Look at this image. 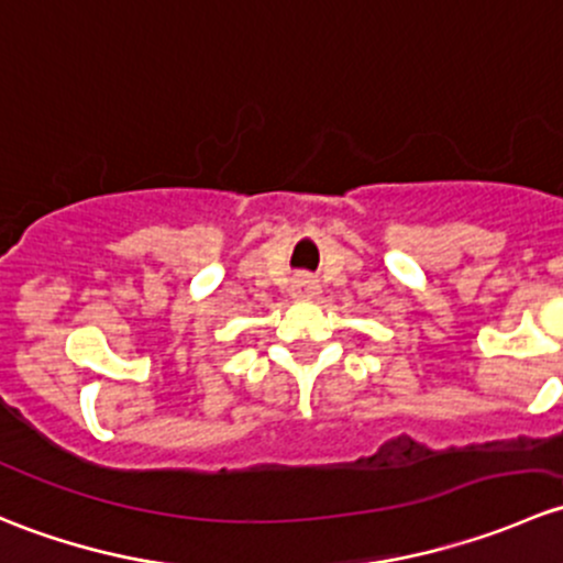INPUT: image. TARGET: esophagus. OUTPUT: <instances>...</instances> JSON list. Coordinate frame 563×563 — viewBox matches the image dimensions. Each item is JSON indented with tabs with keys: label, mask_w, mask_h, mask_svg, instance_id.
Returning a JSON list of instances; mask_svg holds the SVG:
<instances>
[{
	"label": "esophagus",
	"mask_w": 563,
	"mask_h": 563,
	"mask_svg": "<svg viewBox=\"0 0 563 563\" xmlns=\"http://www.w3.org/2000/svg\"><path fill=\"white\" fill-rule=\"evenodd\" d=\"M291 297L297 299H316L318 297V280L310 275H297L291 280Z\"/></svg>",
	"instance_id": "1"
}]
</instances>
